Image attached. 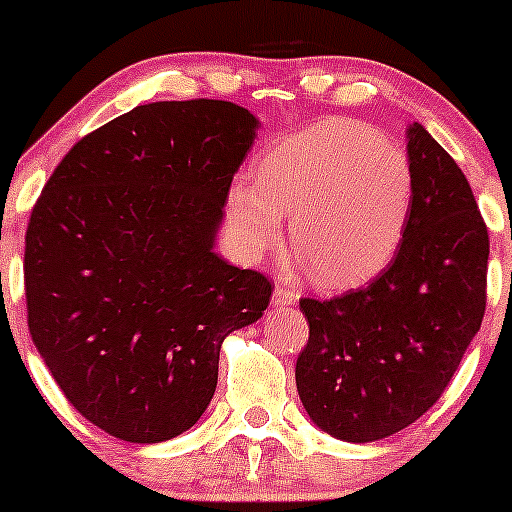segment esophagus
I'll use <instances>...</instances> for the list:
<instances>
[{
  "instance_id": "1",
  "label": "esophagus",
  "mask_w": 512,
  "mask_h": 512,
  "mask_svg": "<svg viewBox=\"0 0 512 512\" xmlns=\"http://www.w3.org/2000/svg\"><path fill=\"white\" fill-rule=\"evenodd\" d=\"M272 302H275L277 307H292V304L297 302V294H294L289 287L277 285L275 287V294H272Z\"/></svg>"
}]
</instances>
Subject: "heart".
Masks as SVG:
<instances>
[{"label":"heart","instance_id":"heart-1","mask_svg":"<svg viewBox=\"0 0 512 512\" xmlns=\"http://www.w3.org/2000/svg\"><path fill=\"white\" fill-rule=\"evenodd\" d=\"M414 205L411 160L376 128L329 118L282 138L227 193V227L250 260L282 240L324 287H354L389 265Z\"/></svg>","mask_w":512,"mask_h":512}]
</instances>
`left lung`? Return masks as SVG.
Masks as SVG:
<instances>
[{
	"instance_id": "1",
	"label": "left lung",
	"mask_w": 512,
	"mask_h": 512,
	"mask_svg": "<svg viewBox=\"0 0 512 512\" xmlns=\"http://www.w3.org/2000/svg\"><path fill=\"white\" fill-rule=\"evenodd\" d=\"M414 205L379 277L332 299H299L309 339L294 376L329 436L369 443L441 399L485 314L488 227L456 160L409 126Z\"/></svg>"
}]
</instances>
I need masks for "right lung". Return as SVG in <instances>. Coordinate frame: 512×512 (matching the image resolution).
<instances>
[{"label": "right lung", "mask_w": 512, "mask_h": 512, "mask_svg": "<svg viewBox=\"0 0 512 512\" xmlns=\"http://www.w3.org/2000/svg\"><path fill=\"white\" fill-rule=\"evenodd\" d=\"M257 118L230 101L136 106L81 138L27 227L32 342L69 404L111 436L188 431L218 386L223 339L272 282L213 252Z\"/></svg>", "instance_id": "add662e5"}]
</instances>
